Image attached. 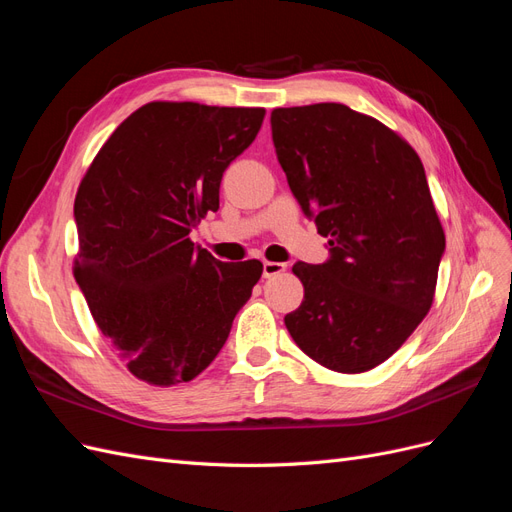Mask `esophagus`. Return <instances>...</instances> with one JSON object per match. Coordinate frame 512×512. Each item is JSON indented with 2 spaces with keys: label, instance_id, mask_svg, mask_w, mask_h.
<instances>
[{
  "label": "esophagus",
  "instance_id": "34e87169",
  "mask_svg": "<svg viewBox=\"0 0 512 512\" xmlns=\"http://www.w3.org/2000/svg\"><path fill=\"white\" fill-rule=\"evenodd\" d=\"M286 271V265L284 262H271V260H265L262 262V275L265 277H273V275H280Z\"/></svg>",
  "mask_w": 512,
  "mask_h": 512
}]
</instances>
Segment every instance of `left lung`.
Wrapping results in <instances>:
<instances>
[{"mask_svg": "<svg viewBox=\"0 0 512 512\" xmlns=\"http://www.w3.org/2000/svg\"><path fill=\"white\" fill-rule=\"evenodd\" d=\"M271 132L290 190L329 239L322 265L297 262L303 303L286 329L339 374L384 363L427 316L444 230L416 151L346 104L273 108Z\"/></svg>", "mask_w": 512, "mask_h": 512, "instance_id": "8db88e82", "label": "left lung"}]
</instances>
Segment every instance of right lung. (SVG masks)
Returning <instances> with one entry per match:
<instances>
[{
  "label": "right lung",
  "instance_id": "obj_1",
  "mask_svg": "<svg viewBox=\"0 0 512 512\" xmlns=\"http://www.w3.org/2000/svg\"><path fill=\"white\" fill-rule=\"evenodd\" d=\"M265 108L149 102L102 145L74 198V277L130 374L190 382L218 356L252 297L260 260L222 262L190 239L220 209L228 164Z\"/></svg>",
  "mask_w": 512,
  "mask_h": 512
}]
</instances>
